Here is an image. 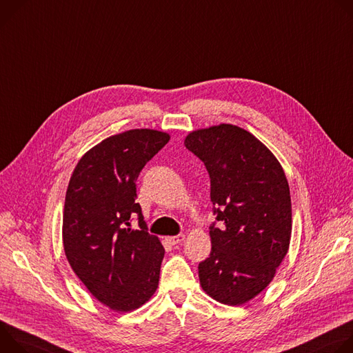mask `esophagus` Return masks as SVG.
Listing matches in <instances>:
<instances>
[{
    "label": "esophagus",
    "instance_id": "34e87169",
    "mask_svg": "<svg viewBox=\"0 0 353 353\" xmlns=\"http://www.w3.org/2000/svg\"><path fill=\"white\" fill-rule=\"evenodd\" d=\"M185 240V236L183 234H178V236H174V237H167L165 241L171 245H176V244H181L182 241Z\"/></svg>",
    "mask_w": 353,
    "mask_h": 353
}]
</instances>
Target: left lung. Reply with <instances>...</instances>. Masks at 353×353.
I'll use <instances>...</instances> for the list:
<instances>
[{
	"label": "left lung",
	"mask_w": 353,
	"mask_h": 353,
	"mask_svg": "<svg viewBox=\"0 0 353 353\" xmlns=\"http://www.w3.org/2000/svg\"><path fill=\"white\" fill-rule=\"evenodd\" d=\"M185 145L205 163L220 228L210 225V256L199 263L202 289L219 303L243 305L275 278L292 237L285 171L250 132L228 123L190 132Z\"/></svg>",
	"instance_id": "left-lung-1"
}]
</instances>
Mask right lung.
<instances>
[{"instance_id":"obj_1","label":"right lung","mask_w":353,"mask_h":353,"mask_svg":"<svg viewBox=\"0 0 353 353\" xmlns=\"http://www.w3.org/2000/svg\"><path fill=\"white\" fill-rule=\"evenodd\" d=\"M168 140V133L154 129L110 136L81 157L68 182L65 258L90 293L113 311L141 307L159 288L165 250L145 231L136 181ZM133 215L139 216L137 230L131 228Z\"/></svg>"}]
</instances>
